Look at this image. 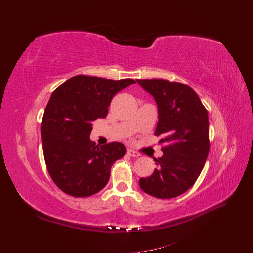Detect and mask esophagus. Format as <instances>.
<instances>
[{
	"mask_svg": "<svg viewBox=\"0 0 253 253\" xmlns=\"http://www.w3.org/2000/svg\"><path fill=\"white\" fill-rule=\"evenodd\" d=\"M126 153H127V155L132 156V157H138V156H140V154H139L138 152H136V151H134L132 149H127Z\"/></svg>",
	"mask_w": 253,
	"mask_h": 253,
	"instance_id": "obj_1",
	"label": "esophagus"
}]
</instances>
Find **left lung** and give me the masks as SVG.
<instances>
[{
  "mask_svg": "<svg viewBox=\"0 0 253 253\" xmlns=\"http://www.w3.org/2000/svg\"><path fill=\"white\" fill-rule=\"evenodd\" d=\"M154 97L158 108L155 136L165 143L164 155L149 177L139 179L145 193L157 198H173L192 187L208 157L209 118L200 97L190 86L164 79H137Z\"/></svg>",
  "mask_w": 253,
  "mask_h": 253,
  "instance_id": "8db88e82",
  "label": "left lung"
}]
</instances>
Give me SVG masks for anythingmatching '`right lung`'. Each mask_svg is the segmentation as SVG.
<instances>
[{"label":"right lung","mask_w":253,"mask_h":253,"mask_svg":"<svg viewBox=\"0 0 253 253\" xmlns=\"http://www.w3.org/2000/svg\"><path fill=\"white\" fill-rule=\"evenodd\" d=\"M136 81L78 75L53 90L41 124L45 164L64 193L87 197L108 183L111 167L126 154L120 142L96 145L93 122L105 118L113 97Z\"/></svg>","instance_id":"add662e5"}]
</instances>
